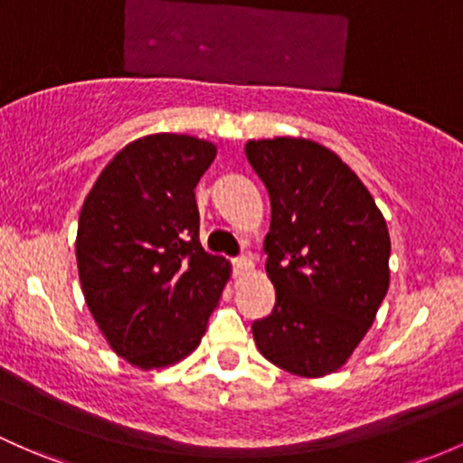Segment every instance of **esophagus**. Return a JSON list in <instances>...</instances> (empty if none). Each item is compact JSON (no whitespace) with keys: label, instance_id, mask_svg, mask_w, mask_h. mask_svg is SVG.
<instances>
[{"label":"esophagus","instance_id":"obj_1","mask_svg":"<svg viewBox=\"0 0 463 463\" xmlns=\"http://www.w3.org/2000/svg\"><path fill=\"white\" fill-rule=\"evenodd\" d=\"M232 268H235L237 274H243L246 270H250V268H252L250 257H248V255L235 257V259H232Z\"/></svg>","mask_w":463,"mask_h":463}]
</instances>
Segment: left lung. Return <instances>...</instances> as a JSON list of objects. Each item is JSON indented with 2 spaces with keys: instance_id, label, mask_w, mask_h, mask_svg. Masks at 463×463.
<instances>
[{
  "instance_id": "1",
  "label": "left lung",
  "mask_w": 463,
  "mask_h": 463,
  "mask_svg": "<svg viewBox=\"0 0 463 463\" xmlns=\"http://www.w3.org/2000/svg\"><path fill=\"white\" fill-rule=\"evenodd\" d=\"M246 157L272 208L263 250L277 301L252 323L259 352L306 378L336 372L387 297V222L358 175L318 142L250 140Z\"/></svg>"
}]
</instances>
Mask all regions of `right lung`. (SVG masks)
Here are the masks:
<instances>
[{
    "mask_svg": "<svg viewBox=\"0 0 463 463\" xmlns=\"http://www.w3.org/2000/svg\"><path fill=\"white\" fill-rule=\"evenodd\" d=\"M213 142L154 134L114 156L85 197L76 261L85 301L120 358L140 369L189 355L231 277L200 243L195 186Z\"/></svg>",
    "mask_w": 463,
    "mask_h": 463,
    "instance_id": "obj_1",
    "label": "right lung"
}]
</instances>
